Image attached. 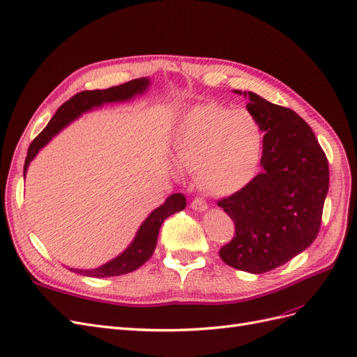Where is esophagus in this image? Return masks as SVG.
I'll use <instances>...</instances> for the list:
<instances>
[{"label":"esophagus","instance_id":"esophagus-1","mask_svg":"<svg viewBox=\"0 0 357 357\" xmlns=\"http://www.w3.org/2000/svg\"><path fill=\"white\" fill-rule=\"evenodd\" d=\"M190 207L195 210V211H205V210L208 208V205L202 198H195V199L190 202Z\"/></svg>","mask_w":357,"mask_h":357}]
</instances>
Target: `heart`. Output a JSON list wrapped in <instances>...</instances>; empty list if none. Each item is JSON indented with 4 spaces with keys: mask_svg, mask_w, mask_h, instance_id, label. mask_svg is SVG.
<instances>
[{
    "mask_svg": "<svg viewBox=\"0 0 357 357\" xmlns=\"http://www.w3.org/2000/svg\"><path fill=\"white\" fill-rule=\"evenodd\" d=\"M262 142V129L250 112L205 102L180 114L172 153L181 168L197 171L208 192L232 195L253 180Z\"/></svg>",
    "mask_w": 357,
    "mask_h": 357,
    "instance_id": "heart-1",
    "label": "heart"
}]
</instances>
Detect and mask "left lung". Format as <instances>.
I'll list each match as a JSON object with an SVG mask.
<instances>
[{
    "instance_id": "left-lung-1",
    "label": "left lung",
    "mask_w": 357,
    "mask_h": 357,
    "mask_svg": "<svg viewBox=\"0 0 357 357\" xmlns=\"http://www.w3.org/2000/svg\"><path fill=\"white\" fill-rule=\"evenodd\" d=\"M247 110L264 135V171L219 207L235 223V236L220 248L222 261L240 271L264 274L284 265L316 240L329 189V167L312 129L294 110L255 92Z\"/></svg>"
}]
</instances>
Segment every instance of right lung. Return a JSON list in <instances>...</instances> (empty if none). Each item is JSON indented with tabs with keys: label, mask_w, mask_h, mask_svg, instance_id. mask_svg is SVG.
I'll return each mask as SVG.
<instances>
[{
	"label": "right lung",
	"mask_w": 357,
	"mask_h": 357,
	"mask_svg": "<svg viewBox=\"0 0 357 357\" xmlns=\"http://www.w3.org/2000/svg\"><path fill=\"white\" fill-rule=\"evenodd\" d=\"M150 86V80L147 77L135 79L121 86H113L109 89L102 91H83L77 95H74L66 104H62L58 112L50 119L47 126L37 135L34 142L31 143L28 149V155L24 165V177L26 176L28 167L31 160L34 159L40 150L45 147L50 139L55 137L63 128L70 125L75 119L80 117L83 113H88L93 109L104 104H113V102H126L135 98L137 95H143ZM186 208V198L183 193H172L167 198V201L149 214V218L139 226L135 238L129 244L125 250L116 256L107 264L93 268V269H77L70 268V271L77 273L86 277H95V278H104V277H116L123 275L128 273H132L138 269L143 264H146L150 256L153 255L155 247L158 243V234L162 223L171 214L181 211Z\"/></svg>",
	"instance_id": "add662e5"
}]
</instances>
